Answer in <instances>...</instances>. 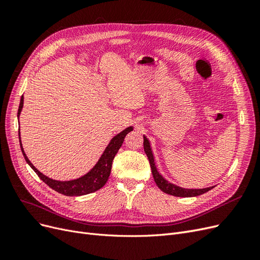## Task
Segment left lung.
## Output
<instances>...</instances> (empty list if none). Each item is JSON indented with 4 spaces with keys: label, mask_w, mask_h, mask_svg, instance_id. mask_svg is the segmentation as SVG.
Returning a JSON list of instances; mask_svg holds the SVG:
<instances>
[{
    "label": "left lung",
    "mask_w": 260,
    "mask_h": 260,
    "mask_svg": "<svg viewBox=\"0 0 260 260\" xmlns=\"http://www.w3.org/2000/svg\"><path fill=\"white\" fill-rule=\"evenodd\" d=\"M143 138H144V142H143L144 152L147 155L149 165H151L154 180H155L157 186H158L162 192L170 194V195H174V196H178V198H193V196H199L201 194L206 193L209 190H211L212 187H214V186H210V187H206V188H183V187H180V186H177L175 184L168 182V181L166 179H164V177L159 174L158 171H157L151 145H149V142L146 139V137H143Z\"/></svg>",
    "instance_id": "left-lung-1"
}]
</instances>
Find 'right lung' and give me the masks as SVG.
Wrapping results in <instances>:
<instances>
[{"label": "right lung", "instance_id": "add662e5", "mask_svg": "<svg viewBox=\"0 0 260 260\" xmlns=\"http://www.w3.org/2000/svg\"><path fill=\"white\" fill-rule=\"evenodd\" d=\"M22 106H23V96H21L20 99L17 117H19L20 115ZM132 130H133L132 127H128L127 129H124L120 133H118L117 136H115L112 139L111 142H109V144L107 145V147L105 148L103 155L101 156V158L99 159L95 166H94L88 174L84 175L83 177L76 180H72V181H56L41 174V172L30 162L25 152H23V148L20 142V132H19V142H20L21 152L23 154V157H25L26 161L28 162L29 166L35 170L38 177L40 178L44 183L48 184L51 188H53L54 191H56L60 194H64L66 196H81V195L95 192L105 185L109 175H111L114 157L117 154L118 149L121 147L125 136H127L128 133Z\"/></svg>", "mask_w": 260, "mask_h": 260}]
</instances>
